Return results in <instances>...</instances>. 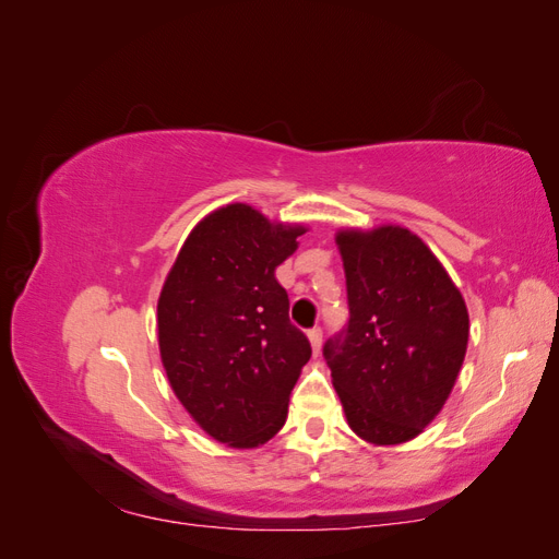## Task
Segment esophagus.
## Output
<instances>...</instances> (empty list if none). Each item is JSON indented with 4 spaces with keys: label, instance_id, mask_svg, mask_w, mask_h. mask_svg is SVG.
Returning <instances> with one entry per match:
<instances>
[{
    "label": "esophagus",
    "instance_id": "1",
    "mask_svg": "<svg viewBox=\"0 0 559 559\" xmlns=\"http://www.w3.org/2000/svg\"><path fill=\"white\" fill-rule=\"evenodd\" d=\"M308 341H310V345H312V352L319 354V349H321V329H319V326H314V329L308 331Z\"/></svg>",
    "mask_w": 559,
    "mask_h": 559
}]
</instances>
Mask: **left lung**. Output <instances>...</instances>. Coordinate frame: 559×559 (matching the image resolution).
Wrapping results in <instances>:
<instances>
[{"mask_svg": "<svg viewBox=\"0 0 559 559\" xmlns=\"http://www.w3.org/2000/svg\"><path fill=\"white\" fill-rule=\"evenodd\" d=\"M349 321L324 345L349 429L370 445L413 441L460 376L468 310L443 263L403 226L341 228Z\"/></svg>", "mask_w": 559, "mask_h": 559, "instance_id": "8db88e82", "label": "left lung"}]
</instances>
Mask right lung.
Segmentation results:
<instances>
[{"mask_svg":"<svg viewBox=\"0 0 559 559\" xmlns=\"http://www.w3.org/2000/svg\"><path fill=\"white\" fill-rule=\"evenodd\" d=\"M306 230L230 202L195 224L165 277L156 319L163 368L186 413L224 445L267 443L310 361L275 277Z\"/></svg>","mask_w":559,"mask_h":559,"instance_id":"add662e5","label":"right lung"}]
</instances>
